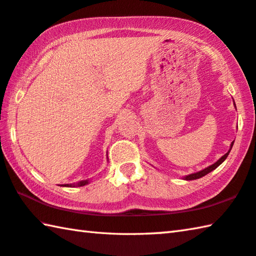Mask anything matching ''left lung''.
Wrapping results in <instances>:
<instances>
[{
    "instance_id": "left-lung-1",
    "label": "left lung",
    "mask_w": 256,
    "mask_h": 256,
    "mask_svg": "<svg viewBox=\"0 0 256 256\" xmlns=\"http://www.w3.org/2000/svg\"><path fill=\"white\" fill-rule=\"evenodd\" d=\"M234 108H236V105H235V102H234ZM233 144H234V141L230 143V150H228V152L227 153H225L224 156H222L220 159H218L215 164H212V166H207V168H205V169H202V170H200V171H198V172H194V174H188V176H184V180H194V179H199V178H202V176H206V174H208L209 172H212V170H215L218 166H220L222 162H224L225 160H226V158L228 156V154H230V150H232V148H233Z\"/></svg>"
}]
</instances>
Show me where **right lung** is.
<instances>
[{
	"instance_id": "right-lung-1",
	"label": "right lung",
	"mask_w": 256,
	"mask_h": 256,
	"mask_svg": "<svg viewBox=\"0 0 256 256\" xmlns=\"http://www.w3.org/2000/svg\"><path fill=\"white\" fill-rule=\"evenodd\" d=\"M90 181L88 180H82L80 181V182L77 184H64V187H75V186H77V187H82V186H85Z\"/></svg>"
}]
</instances>
